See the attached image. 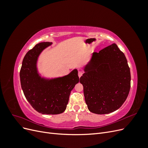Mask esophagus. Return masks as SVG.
I'll return each instance as SVG.
<instances>
[{
	"instance_id": "1",
	"label": "esophagus",
	"mask_w": 148,
	"mask_h": 148,
	"mask_svg": "<svg viewBox=\"0 0 148 148\" xmlns=\"http://www.w3.org/2000/svg\"><path fill=\"white\" fill-rule=\"evenodd\" d=\"M82 75H83V72L82 71H78V77H79V78H80L82 76Z\"/></svg>"
}]
</instances>
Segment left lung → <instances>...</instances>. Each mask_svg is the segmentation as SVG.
Listing matches in <instances>:
<instances>
[{"mask_svg": "<svg viewBox=\"0 0 148 148\" xmlns=\"http://www.w3.org/2000/svg\"><path fill=\"white\" fill-rule=\"evenodd\" d=\"M79 79L89 110L96 114L117 110L127 99L131 75L127 60L116 44L93 52Z\"/></svg>", "mask_w": 148, "mask_h": 148, "instance_id": "8db88e82", "label": "left lung"}]
</instances>
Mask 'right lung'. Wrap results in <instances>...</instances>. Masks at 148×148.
<instances>
[{
	"label": "right lung",
	"mask_w": 148,
	"mask_h": 148,
	"mask_svg": "<svg viewBox=\"0 0 148 148\" xmlns=\"http://www.w3.org/2000/svg\"><path fill=\"white\" fill-rule=\"evenodd\" d=\"M51 42L36 44L24 57L20 72V83L28 102L39 113L59 114L65 110L71 91L79 82L77 69L63 77H42L39 72L38 62L40 55Z\"/></svg>",
	"instance_id": "add662e5"
}]
</instances>
